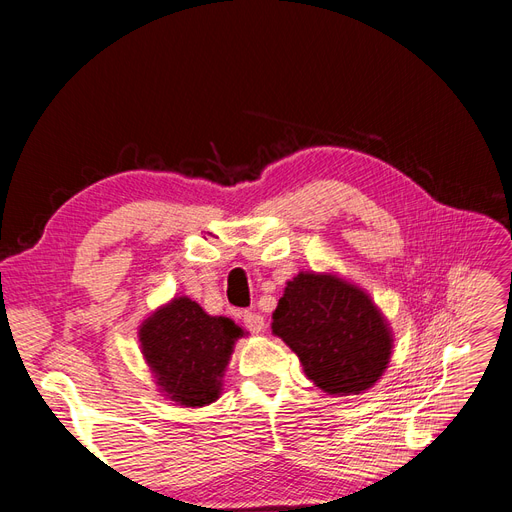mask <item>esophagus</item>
I'll return each instance as SVG.
<instances>
[{
    "mask_svg": "<svg viewBox=\"0 0 512 512\" xmlns=\"http://www.w3.org/2000/svg\"><path fill=\"white\" fill-rule=\"evenodd\" d=\"M243 324L247 329H250L252 333H260L262 329H265V318H262L260 314L256 312H243Z\"/></svg>",
    "mask_w": 512,
    "mask_h": 512,
    "instance_id": "obj_1",
    "label": "esophagus"
}]
</instances>
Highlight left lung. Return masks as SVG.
Segmentation results:
<instances>
[{
    "instance_id": "8db88e82",
    "label": "left lung",
    "mask_w": 512,
    "mask_h": 512,
    "mask_svg": "<svg viewBox=\"0 0 512 512\" xmlns=\"http://www.w3.org/2000/svg\"><path fill=\"white\" fill-rule=\"evenodd\" d=\"M271 329L329 395L371 389L391 361L389 322L363 288L333 273L301 271L286 282Z\"/></svg>"
}]
</instances>
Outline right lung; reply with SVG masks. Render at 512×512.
Returning a JSON list of instances; mask_svg holds the SVG:
<instances>
[{"label":"right lung","instance_id":"add662e5","mask_svg":"<svg viewBox=\"0 0 512 512\" xmlns=\"http://www.w3.org/2000/svg\"><path fill=\"white\" fill-rule=\"evenodd\" d=\"M243 335L230 318L175 297L143 320L138 342L160 393L179 406L203 408L220 397L232 348Z\"/></svg>","mask_w":512,"mask_h":512}]
</instances>
